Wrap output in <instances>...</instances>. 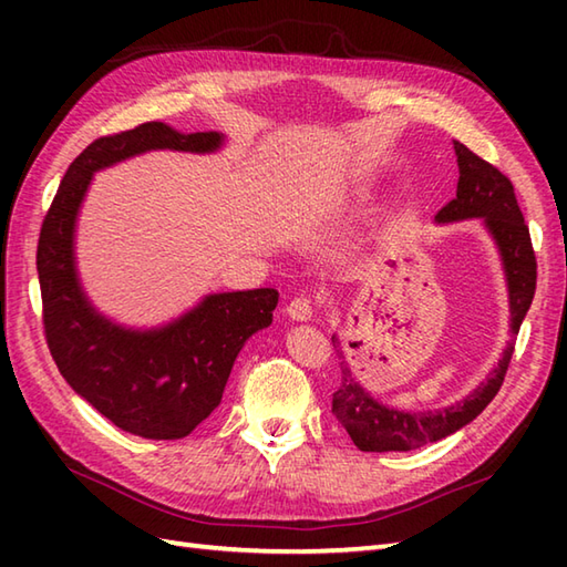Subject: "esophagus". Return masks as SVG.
<instances>
[{
	"label": "esophagus",
	"mask_w": 567,
	"mask_h": 567,
	"mask_svg": "<svg viewBox=\"0 0 567 567\" xmlns=\"http://www.w3.org/2000/svg\"><path fill=\"white\" fill-rule=\"evenodd\" d=\"M287 317H290L292 321H309L311 317H315V307H311V299L307 297H297L292 299L290 305H287Z\"/></svg>",
	"instance_id": "1"
}]
</instances>
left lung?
Masks as SVG:
<instances>
[{
  "instance_id": "1",
  "label": "left lung",
  "mask_w": 567,
  "mask_h": 567,
  "mask_svg": "<svg viewBox=\"0 0 567 567\" xmlns=\"http://www.w3.org/2000/svg\"><path fill=\"white\" fill-rule=\"evenodd\" d=\"M453 148L461 177H457L455 199L436 214V224L480 219L489 238L495 240L509 292L512 341L485 382H480L461 402L443 409H426V412H404V409L378 402L346 365L341 388L333 392V414L360 451H412L467 426L499 392L514 353V339L522 329L528 307H532L536 292V256L509 177L465 148L461 141H453ZM331 341L339 346L336 336Z\"/></svg>"
}]
</instances>
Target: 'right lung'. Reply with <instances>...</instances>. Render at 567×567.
Returning <instances> with one entry per match:
<instances>
[{
    "label": "right lung",
    "mask_w": 567,
    "mask_h": 567,
    "mask_svg": "<svg viewBox=\"0 0 567 567\" xmlns=\"http://www.w3.org/2000/svg\"><path fill=\"white\" fill-rule=\"evenodd\" d=\"M224 141L216 131L183 134L163 122L97 138L70 163L41 226L35 268L45 341L60 375L114 426L141 439H183L219 406L236 355L252 333L270 327L280 295L272 287L216 292L163 327H124L84 292L78 216L104 167L148 151L216 153Z\"/></svg>",
    "instance_id": "1"
}]
</instances>
